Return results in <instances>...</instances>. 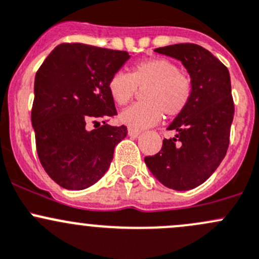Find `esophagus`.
Instances as JSON below:
<instances>
[{
    "instance_id": "obj_1",
    "label": "esophagus",
    "mask_w": 259,
    "mask_h": 259,
    "mask_svg": "<svg viewBox=\"0 0 259 259\" xmlns=\"http://www.w3.org/2000/svg\"><path fill=\"white\" fill-rule=\"evenodd\" d=\"M127 134H129V137H132V138H138L140 135V132L139 130H135V129H129Z\"/></svg>"
}]
</instances>
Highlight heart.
I'll use <instances>...</instances> for the list:
<instances>
[{
  "label": "heart",
  "instance_id": "heart-1",
  "mask_svg": "<svg viewBox=\"0 0 259 259\" xmlns=\"http://www.w3.org/2000/svg\"><path fill=\"white\" fill-rule=\"evenodd\" d=\"M109 93L117 105H126L143 91V103L120 114L122 124L133 129L155 125L161 116H178L185 110L193 94V82L168 59H148L132 66L129 74L116 72L108 83Z\"/></svg>",
  "mask_w": 259,
  "mask_h": 259
}]
</instances>
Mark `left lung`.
I'll return each mask as SVG.
<instances>
[{
	"label": "left lung",
	"mask_w": 259,
	"mask_h": 259,
	"mask_svg": "<svg viewBox=\"0 0 259 259\" xmlns=\"http://www.w3.org/2000/svg\"><path fill=\"white\" fill-rule=\"evenodd\" d=\"M182 61L190 75L189 104L168 126L176 138L164 139L160 151L145 156L149 170L174 190L203 184L226 156L234 116L229 71L208 50L195 44H177L155 49Z\"/></svg>",
	"instance_id": "8db88e82"
}]
</instances>
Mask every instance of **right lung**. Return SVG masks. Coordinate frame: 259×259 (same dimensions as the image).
<instances>
[{
  "label": "right lung",
  "mask_w": 259,
  "mask_h": 259,
  "mask_svg": "<svg viewBox=\"0 0 259 259\" xmlns=\"http://www.w3.org/2000/svg\"><path fill=\"white\" fill-rule=\"evenodd\" d=\"M129 57L126 51L61 44L36 72L31 111L36 150L60 187L81 190L95 184L110 166L114 148L126 137L125 125L95 120L117 114L108 83ZM89 121L99 126L89 132Z\"/></svg>",
  "instance_id": "obj_1"
}]
</instances>
